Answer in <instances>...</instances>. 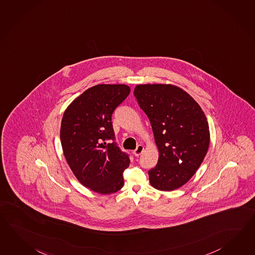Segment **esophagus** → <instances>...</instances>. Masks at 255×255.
<instances>
[{
	"instance_id": "34e87169",
	"label": "esophagus",
	"mask_w": 255,
	"mask_h": 255,
	"mask_svg": "<svg viewBox=\"0 0 255 255\" xmlns=\"http://www.w3.org/2000/svg\"><path fill=\"white\" fill-rule=\"evenodd\" d=\"M144 150V147H143L142 145H138L137 147H136V149L133 151V153L135 156H139L140 154L142 153V151Z\"/></svg>"
}]
</instances>
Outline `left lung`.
Returning <instances> with one entry per match:
<instances>
[{
    "label": "left lung",
    "mask_w": 255,
    "mask_h": 255,
    "mask_svg": "<svg viewBox=\"0 0 255 255\" xmlns=\"http://www.w3.org/2000/svg\"><path fill=\"white\" fill-rule=\"evenodd\" d=\"M134 95L148 116L159 150L158 163L148 171L149 183L160 191L180 188L198 170L209 147L205 113L172 84H139Z\"/></svg>",
    "instance_id": "8db88e82"
}]
</instances>
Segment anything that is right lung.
Here are the masks:
<instances>
[{
  "instance_id": "1",
  "label": "right lung",
  "mask_w": 255,
  "mask_h": 255,
  "mask_svg": "<svg viewBox=\"0 0 255 255\" xmlns=\"http://www.w3.org/2000/svg\"><path fill=\"white\" fill-rule=\"evenodd\" d=\"M129 93L126 84H97L71 102L61 120L60 141L68 164L81 184L101 195L123 187V172L130 162L114 142L112 125L113 112Z\"/></svg>"
}]
</instances>
